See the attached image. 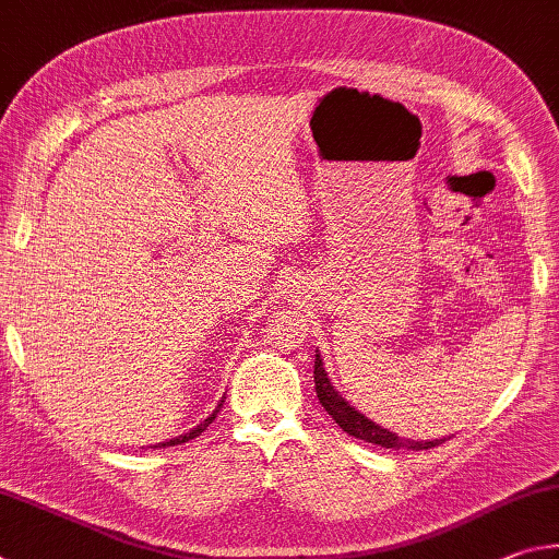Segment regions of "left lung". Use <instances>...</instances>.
<instances>
[{
	"label": "left lung",
	"mask_w": 559,
	"mask_h": 559,
	"mask_svg": "<svg viewBox=\"0 0 559 559\" xmlns=\"http://www.w3.org/2000/svg\"><path fill=\"white\" fill-rule=\"evenodd\" d=\"M314 385H317V397L321 407L336 419V425L344 429L346 435L364 439V442L385 447V449H413V452H419V449H432L444 444L447 439H435V442H415V439H400L397 435L390 432V429L378 427L376 423H370L368 417L358 413L356 407H350L344 397H341L334 385L329 383V376L324 370V364H321V356L317 354L314 360Z\"/></svg>",
	"instance_id": "left-lung-1"
}]
</instances>
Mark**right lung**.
I'll use <instances>...</instances> for the list:
<instances>
[{
	"instance_id": "1",
	"label": "right lung",
	"mask_w": 559,
	"mask_h": 559,
	"mask_svg": "<svg viewBox=\"0 0 559 559\" xmlns=\"http://www.w3.org/2000/svg\"><path fill=\"white\" fill-rule=\"evenodd\" d=\"M223 403H225V400H221V405L213 409V415H211L209 419H203V423H201L199 427H193V429H191V432H186V435H181V437H176V439H169V442H164V444H159V447H174V444H183V442H189V439H195V437H199V435L203 432V429H205V427H209V425L213 423V419H215V415H218V413H221V407H223Z\"/></svg>"
}]
</instances>
